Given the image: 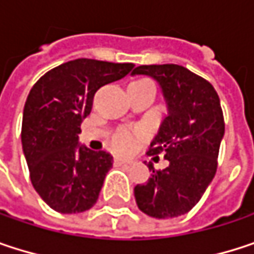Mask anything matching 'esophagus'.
Wrapping results in <instances>:
<instances>
[{
	"mask_svg": "<svg viewBox=\"0 0 254 254\" xmlns=\"http://www.w3.org/2000/svg\"><path fill=\"white\" fill-rule=\"evenodd\" d=\"M130 163H132L130 160L122 159V157H115V165H119V166H122V165H130Z\"/></svg>",
	"mask_w": 254,
	"mask_h": 254,
	"instance_id": "obj_1",
	"label": "esophagus"
}]
</instances>
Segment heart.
I'll list each match as a JSON object with an SVG mask.
<instances>
[{"label":"heart","instance_id":"b5f03b06","mask_svg":"<svg viewBox=\"0 0 254 254\" xmlns=\"http://www.w3.org/2000/svg\"><path fill=\"white\" fill-rule=\"evenodd\" d=\"M132 83L133 85H147V86L153 88V83L150 80H147V79H141V80H136V82H132ZM138 135L139 133L136 130H133V129H119L112 136V145L115 147V150H118L121 153H129L135 147Z\"/></svg>","mask_w":254,"mask_h":254}]
</instances>
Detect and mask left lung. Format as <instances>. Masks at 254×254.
Instances as JSON below:
<instances>
[{
    "instance_id": "obj_1",
    "label": "left lung",
    "mask_w": 254,
    "mask_h": 254,
    "mask_svg": "<svg viewBox=\"0 0 254 254\" xmlns=\"http://www.w3.org/2000/svg\"><path fill=\"white\" fill-rule=\"evenodd\" d=\"M135 75L153 77L162 89L168 116L147 154L165 153L169 162L162 171L147 165L153 174L133 188L135 200L139 210L151 218H178L198 203L216 174L225 133L221 101L206 79L178 64L138 66L132 72Z\"/></svg>"
}]
</instances>
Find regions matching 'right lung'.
Returning <instances> with one entry per match:
<instances>
[{"mask_svg":"<svg viewBox=\"0 0 254 254\" xmlns=\"http://www.w3.org/2000/svg\"><path fill=\"white\" fill-rule=\"evenodd\" d=\"M132 69V63L77 59L32 86L23 109L22 147L32 185L51 209L80 213L97 203L113 157L79 144L80 124L91 113L97 89Z\"/></svg>","mask_w":254,"mask_h":254,"instance_id":"add662e5","label":"right lung"}]
</instances>
